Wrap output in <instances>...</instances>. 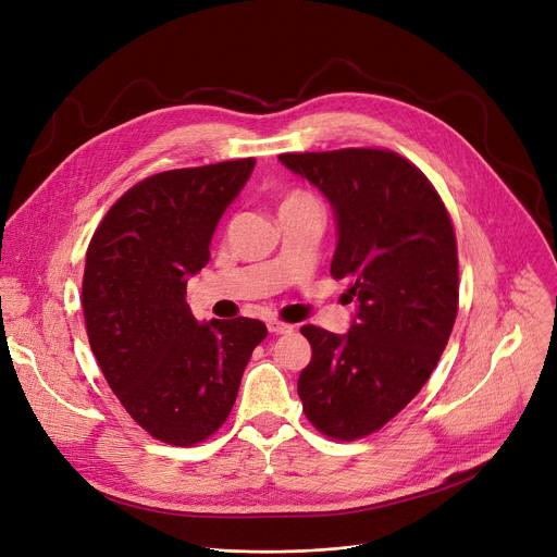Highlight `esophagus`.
Returning <instances> with one entry per match:
<instances>
[{
    "instance_id": "esophagus-1",
    "label": "esophagus",
    "mask_w": 557,
    "mask_h": 557,
    "mask_svg": "<svg viewBox=\"0 0 557 557\" xmlns=\"http://www.w3.org/2000/svg\"><path fill=\"white\" fill-rule=\"evenodd\" d=\"M269 331L271 333H275V335H284V333H290L293 331V324H284V322H280V320H269Z\"/></svg>"
}]
</instances>
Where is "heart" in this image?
<instances>
[{
    "label": "heart",
    "mask_w": 557,
    "mask_h": 557,
    "mask_svg": "<svg viewBox=\"0 0 557 557\" xmlns=\"http://www.w3.org/2000/svg\"><path fill=\"white\" fill-rule=\"evenodd\" d=\"M299 197H307V195H299V193H295V195H290L286 201H290V199H299Z\"/></svg>",
    "instance_id": "heart-1"
}]
</instances>
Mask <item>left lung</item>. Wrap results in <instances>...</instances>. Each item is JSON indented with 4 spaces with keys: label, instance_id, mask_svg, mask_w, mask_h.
Here are the masks:
<instances>
[{
    "label": "left lung",
    "instance_id": "obj_1",
    "mask_svg": "<svg viewBox=\"0 0 557 557\" xmlns=\"http://www.w3.org/2000/svg\"><path fill=\"white\" fill-rule=\"evenodd\" d=\"M280 162L331 205V275L358 297L348 333L301 326L311 362L297 395L324 435L358 440L420 393L458 315V248L440 195L391 150L286 153Z\"/></svg>",
    "mask_w": 557,
    "mask_h": 557
}]
</instances>
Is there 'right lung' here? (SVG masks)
<instances>
[{"instance_id": "1", "label": "right lung", "mask_w": 557, "mask_h": 557, "mask_svg": "<svg viewBox=\"0 0 557 557\" xmlns=\"http://www.w3.org/2000/svg\"><path fill=\"white\" fill-rule=\"evenodd\" d=\"M256 160L146 177L95 231L82 284L92 356L128 416L150 435L190 446L228 418L260 320L197 322L186 282L211 260V239Z\"/></svg>"}]
</instances>
